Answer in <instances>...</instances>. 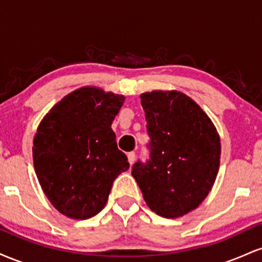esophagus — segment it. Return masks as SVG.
Wrapping results in <instances>:
<instances>
[{"label":"esophagus","mask_w":262,"mask_h":262,"mask_svg":"<svg viewBox=\"0 0 262 262\" xmlns=\"http://www.w3.org/2000/svg\"><path fill=\"white\" fill-rule=\"evenodd\" d=\"M128 161H129V164H130V165L135 161V152L134 151L128 152Z\"/></svg>","instance_id":"esophagus-1"}]
</instances>
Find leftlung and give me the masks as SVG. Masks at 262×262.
<instances>
[{
	"label": "left lung",
	"instance_id": "1",
	"mask_svg": "<svg viewBox=\"0 0 262 262\" xmlns=\"http://www.w3.org/2000/svg\"><path fill=\"white\" fill-rule=\"evenodd\" d=\"M140 98L149 159L135 162L132 175L152 212L182 217L202 203L215 181L221 159L217 129L181 92L152 91Z\"/></svg>",
	"mask_w": 262,
	"mask_h": 262
}]
</instances>
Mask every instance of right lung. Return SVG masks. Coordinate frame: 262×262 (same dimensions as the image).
I'll list each match as a JSON object with an SVG mask.
<instances>
[{
    "instance_id": "1",
    "label": "right lung",
    "mask_w": 262,
    "mask_h": 262,
    "mask_svg": "<svg viewBox=\"0 0 262 262\" xmlns=\"http://www.w3.org/2000/svg\"><path fill=\"white\" fill-rule=\"evenodd\" d=\"M124 97L96 87L69 93L39 124L33 162L45 196L74 219H89L106 206L114 180L129 169L111 128Z\"/></svg>"
}]
</instances>
